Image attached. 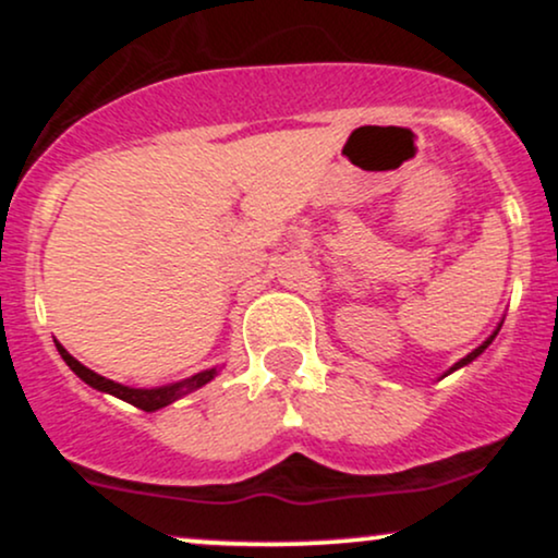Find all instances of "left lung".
I'll return each instance as SVG.
<instances>
[{
    "instance_id": "1",
    "label": "left lung",
    "mask_w": 558,
    "mask_h": 558,
    "mask_svg": "<svg viewBox=\"0 0 558 558\" xmlns=\"http://www.w3.org/2000/svg\"><path fill=\"white\" fill-rule=\"evenodd\" d=\"M496 332H498V330H496ZM496 332H493V336H490V338H488V341H485L483 345H477V349H475V351H472V354H466L462 362H457V364H453V367H451V369H448V373H453V369L464 367V364H470L472 360H475V356H480V354H483V351H485V349H488V345H490V341H493V338H496Z\"/></svg>"
}]
</instances>
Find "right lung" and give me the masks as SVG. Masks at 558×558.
<instances>
[{
  "mask_svg": "<svg viewBox=\"0 0 558 558\" xmlns=\"http://www.w3.org/2000/svg\"><path fill=\"white\" fill-rule=\"evenodd\" d=\"M57 351H60V356L65 360V364L70 369H73L75 375L81 377L83 383H88V386L96 388V390H105V393H112L118 396V399H123L128 403H133V407L144 409V412H155V409H162L168 407V403L178 401L181 396L191 393V390L207 386L209 380L217 375V369H204V373H198L194 377H189V380L183 383H172V386H165V388H151V390H141V388H128V386H120V383L114 380H107V377L96 375L94 369L83 367L78 360H73V356L68 354L65 349H62L60 343H57Z\"/></svg>",
  "mask_w": 558,
  "mask_h": 558,
  "instance_id": "right-lung-1",
  "label": "right lung"
}]
</instances>
